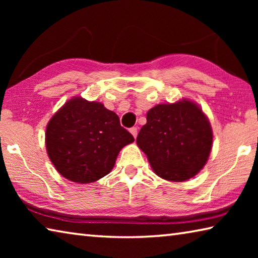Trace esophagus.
Listing matches in <instances>:
<instances>
[{"instance_id": "1", "label": "esophagus", "mask_w": 258, "mask_h": 258, "mask_svg": "<svg viewBox=\"0 0 258 258\" xmlns=\"http://www.w3.org/2000/svg\"><path fill=\"white\" fill-rule=\"evenodd\" d=\"M130 132H131V134L133 135L134 138H137V135H138V127H132L130 130Z\"/></svg>"}]
</instances>
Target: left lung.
Segmentation results:
<instances>
[{
    "label": "left lung",
    "mask_w": 258,
    "mask_h": 258,
    "mask_svg": "<svg viewBox=\"0 0 258 258\" xmlns=\"http://www.w3.org/2000/svg\"><path fill=\"white\" fill-rule=\"evenodd\" d=\"M137 143L157 175L183 182L194 177L207 163L213 131L198 104L183 99L151 108Z\"/></svg>",
    "instance_id": "8db88e82"
}]
</instances>
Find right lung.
Wrapping results in <instances>:
<instances>
[{
	"mask_svg": "<svg viewBox=\"0 0 258 258\" xmlns=\"http://www.w3.org/2000/svg\"><path fill=\"white\" fill-rule=\"evenodd\" d=\"M133 141L115 112L80 97L54 113L45 133L47 155L56 171L82 184L110 173L119 151Z\"/></svg>",
	"mask_w": 258,
	"mask_h": 258,
	"instance_id": "1",
	"label": "right lung"
}]
</instances>
